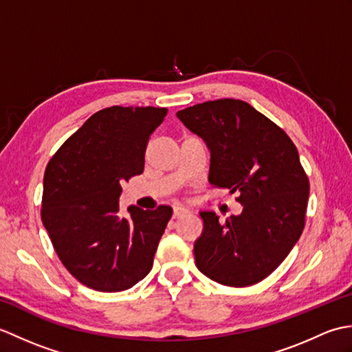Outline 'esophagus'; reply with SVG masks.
Segmentation results:
<instances>
[{
	"label": "esophagus",
	"instance_id": "1",
	"mask_svg": "<svg viewBox=\"0 0 352 352\" xmlns=\"http://www.w3.org/2000/svg\"><path fill=\"white\" fill-rule=\"evenodd\" d=\"M186 214H188V210H186V208H183V207H175V208H174V214H172V218L178 219V218H182V216H186Z\"/></svg>",
	"mask_w": 352,
	"mask_h": 352
}]
</instances>
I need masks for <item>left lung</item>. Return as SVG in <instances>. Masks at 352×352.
I'll list each match as a JSON object with an SVG mask.
<instances>
[{"mask_svg": "<svg viewBox=\"0 0 352 352\" xmlns=\"http://www.w3.org/2000/svg\"><path fill=\"white\" fill-rule=\"evenodd\" d=\"M178 119L210 149L213 188L237 192L243 206L226 222L201 212L204 231L195 265L208 278L245 287L272 274L305 226L310 183L286 131L241 100H216L180 110Z\"/></svg>", "mask_w": 352, "mask_h": 352, "instance_id": "left-lung-1", "label": "left lung"}]
</instances>
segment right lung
<instances>
[{"label": "right lung", "mask_w": 352, "mask_h": 352, "mask_svg": "<svg viewBox=\"0 0 352 352\" xmlns=\"http://www.w3.org/2000/svg\"><path fill=\"white\" fill-rule=\"evenodd\" d=\"M168 109L113 106L96 111L51 157L41 218L72 276L100 292L133 287L151 271L172 216L169 206L119 213L124 182L144 172L153 131Z\"/></svg>", "instance_id": "1"}]
</instances>
